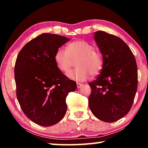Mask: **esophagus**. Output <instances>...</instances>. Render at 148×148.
Masks as SVG:
<instances>
[{
	"instance_id": "34e87169",
	"label": "esophagus",
	"mask_w": 148,
	"mask_h": 148,
	"mask_svg": "<svg viewBox=\"0 0 148 148\" xmlns=\"http://www.w3.org/2000/svg\"><path fill=\"white\" fill-rule=\"evenodd\" d=\"M76 85H77V89H79L80 87H81L82 86H83V85H82L81 83H77Z\"/></svg>"
}]
</instances>
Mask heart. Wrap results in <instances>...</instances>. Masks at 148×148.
I'll return each instance as SVG.
<instances>
[{
	"label": "heart",
	"mask_w": 148,
	"mask_h": 148,
	"mask_svg": "<svg viewBox=\"0 0 148 148\" xmlns=\"http://www.w3.org/2000/svg\"><path fill=\"white\" fill-rule=\"evenodd\" d=\"M54 58L57 68L62 72H66L77 61V68L66 73L67 77L77 82H84L91 74H99L103 66L101 54L95 51L91 44L85 40L72 42L67 45L66 49H57Z\"/></svg>",
	"instance_id": "b5f03b06"
}]
</instances>
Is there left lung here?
Here are the masks:
<instances>
[{"label": "left lung", "mask_w": 148, "mask_h": 148, "mask_svg": "<svg viewBox=\"0 0 148 148\" xmlns=\"http://www.w3.org/2000/svg\"><path fill=\"white\" fill-rule=\"evenodd\" d=\"M94 34L103 66L97 79L89 83V106L97 118L112 123L127 114L133 103L138 86L136 62L131 49L119 37L104 31Z\"/></svg>", "instance_id": "1"}]
</instances>
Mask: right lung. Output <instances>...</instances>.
I'll list each match as a JSON object with an SVG mask.
<instances>
[{
    "instance_id": "add662e5",
    "label": "right lung",
    "mask_w": 148,
    "mask_h": 148,
    "mask_svg": "<svg viewBox=\"0 0 148 148\" xmlns=\"http://www.w3.org/2000/svg\"><path fill=\"white\" fill-rule=\"evenodd\" d=\"M70 39L44 33L28 42L17 56L14 75L16 95L22 110L32 121L49 127L61 121L66 114V98L76 89L57 68L55 54Z\"/></svg>"
}]
</instances>
